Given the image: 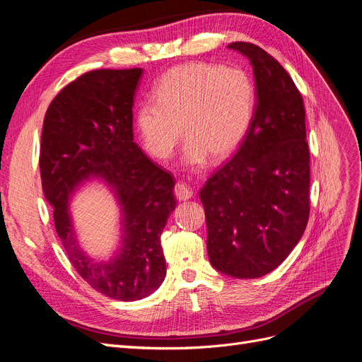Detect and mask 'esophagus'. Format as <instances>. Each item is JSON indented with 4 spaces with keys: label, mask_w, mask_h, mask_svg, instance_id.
<instances>
[{
    "label": "esophagus",
    "mask_w": 362,
    "mask_h": 362,
    "mask_svg": "<svg viewBox=\"0 0 362 362\" xmlns=\"http://www.w3.org/2000/svg\"><path fill=\"white\" fill-rule=\"evenodd\" d=\"M175 196H177L178 201H189L193 196V192L184 182H177V185H175Z\"/></svg>",
    "instance_id": "esophagus-1"
}]
</instances>
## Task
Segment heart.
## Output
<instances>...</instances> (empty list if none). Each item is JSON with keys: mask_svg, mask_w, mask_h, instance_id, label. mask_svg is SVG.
<instances>
[{"mask_svg": "<svg viewBox=\"0 0 362 362\" xmlns=\"http://www.w3.org/2000/svg\"><path fill=\"white\" fill-rule=\"evenodd\" d=\"M152 96L156 103L140 104L136 112L141 144L152 157L168 160L184 129L187 168L202 166L208 157L221 161L231 156L247 133L255 107V87L245 71L204 62L169 69Z\"/></svg>", "mask_w": 362, "mask_h": 362, "instance_id": "heart-1", "label": "heart"}]
</instances>
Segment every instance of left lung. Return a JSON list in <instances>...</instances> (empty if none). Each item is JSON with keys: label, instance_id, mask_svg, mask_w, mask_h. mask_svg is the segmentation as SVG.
<instances>
[{"label": "left lung", "instance_id": "obj_1", "mask_svg": "<svg viewBox=\"0 0 362 362\" xmlns=\"http://www.w3.org/2000/svg\"><path fill=\"white\" fill-rule=\"evenodd\" d=\"M255 80L252 122L235 156L199 192L206 252L223 275L254 279L275 270L300 240L310 216V149L298 87L264 49L228 45Z\"/></svg>", "mask_w": 362, "mask_h": 362}]
</instances>
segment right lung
Instances as JSON below:
<instances>
[{
	"label": "right lung",
	"instance_id": "1",
	"mask_svg": "<svg viewBox=\"0 0 362 362\" xmlns=\"http://www.w3.org/2000/svg\"><path fill=\"white\" fill-rule=\"evenodd\" d=\"M144 69H98L54 98L42 128L40 178L54 223L78 275L107 298L144 299L166 276L160 237L177 206L175 181L134 141L133 105ZM103 183L119 208V240L108 259L83 247L70 211L87 183Z\"/></svg>",
	"mask_w": 362,
	"mask_h": 362
}]
</instances>
